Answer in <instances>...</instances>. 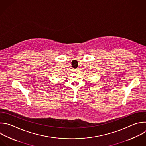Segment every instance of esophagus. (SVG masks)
Here are the masks:
<instances>
[{
	"label": "esophagus",
	"mask_w": 146,
	"mask_h": 146,
	"mask_svg": "<svg viewBox=\"0 0 146 146\" xmlns=\"http://www.w3.org/2000/svg\"><path fill=\"white\" fill-rule=\"evenodd\" d=\"M78 71H79V69H76L74 70V72L75 73H78Z\"/></svg>",
	"instance_id": "34e87169"
}]
</instances>
